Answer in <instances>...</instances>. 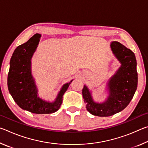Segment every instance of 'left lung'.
Listing matches in <instances>:
<instances>
[{
	"label": "left lung",
	"instance_id": "8db88e82",
	"mask_svg": "<svg viewBox=\"0 0 148 148\" xmlns=\"http://www.w3.org/2000/svg\"><path fill=\"white\" fill-rule=\"evenodd\" d=\"M112 51L121 66L108 83L109 95L102 103L95 102L91 92L84 86L82 95L87 110L94 116L108 117L125 109L133 97L138 85L136 60L134 53L118 42L110 44Z\"/></svg>",
	"mask_w": 148,
	"mask_h": 148
}]
</instances>
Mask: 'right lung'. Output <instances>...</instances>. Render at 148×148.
Segmentation results:
<instances>
[{
    "label": "right lung",
    "mask_w": 148,
    "mask_h": 148,
    "mask_svg": "<svg viewBox=\"0 0 148 148\" xmlns=\"http://www.w3.org/2000/svg\"><path fill=\"white\" fill-rule=\"evenodd\" d=\"M40 36L39 34H34L14 50L10 62L8 87L12 98L21 108L37 114H52L59 109L62 96L72 80L63 85L54 102H47L38 97L31 74V59Z\"/></svg>",
    "instance_id": "add662e5"
}]
</instances>
